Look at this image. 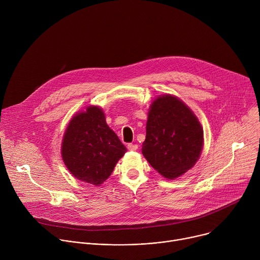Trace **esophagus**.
Wrapping results in <instances>:
<instances>
[{
  "label": "esophagus",
  "instance_id": "obj_1",
  "mask_svg": "<svg viewBox=\"0 0 260 260\" xmlns=\"http://www.w3.org/2000/svg\"><path fill=\"white\" fill-rule=\"evenodd\" d=\"M127 149L131 151H135L138 149V145L136 144H127Z\"/></svg>",
  "mask_w": 260,
  "mask_h": 260
}]
</instances>
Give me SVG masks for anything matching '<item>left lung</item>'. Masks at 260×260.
Instances as JSON below:
<instances>
[{"instance_id": "1", "label": "left lung", "mask_w": 260, "mask_h": 260, "mask_svg": "<svg viewBox=\"0 0 260 260\" xmlns=\"http://www.w3.org/2000/svg\"><path fill=\"white\" fill-rule=\"evenodd\" d=\"M204 147V129L192 110L173 94L150 105L142 153L162 177L174 180L190 170Z\"/></svg>"}]
</instances>
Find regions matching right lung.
I'll list each match as a JSON object with an SVG mask.
<instances>
[{
    "label": "right lung",
    "mask_w": 260,
    "mask_h": 260,
    "mask_svg": "<svg viewBox=\"0 0 260 260\" xmlns=\"http://www.w3.org/2000/svg\"><path fill=\"white\" fill-rule=\"evenodd\" d=\"M126 152L125 146L106 122L99 106H88L74 115L61 141V157L76 179L100 186Z\"/></svg>",
    "instance_id": "obj_1"
}]
</instances>
